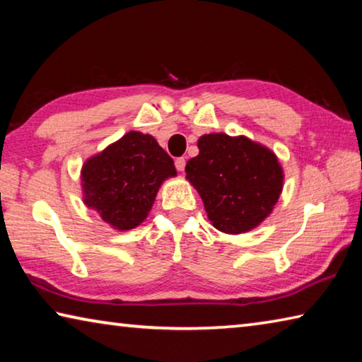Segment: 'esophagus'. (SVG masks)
<instances>
[{
  "mask_svg": "<svg viewBox=\"0 0 362 362\" xmlns=\"http://www.w3.org/2000/svg\"><path fill=\"white\" fill-rule=\"evenodd\" d=\"M185 164H187V161H185V158H177L175 159V168H177V170H182L185 169Z\"/></svg>",
  "mask_w": 362,
  "mask_h": 362,
  "instance_id": "obj_1",
  "label": "esophagus"
}]
</instances>
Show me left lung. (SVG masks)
<instances>
[{
  "mask_svg": "<svg viewBox=\"0 0 362 362\" xmlns=\"http://www.w3.org/2000/svg\"><path fill=\"white\" fill-rule=\"evenodd\" d=\"M199 155L185 166L207 217L217 230L240 235L260 225L283 189V168L276 155L247 137L206 134Z\"/></svg>",
  "mask_w": 362,
  "mask_h": 362,
  "instance_id": "left-lung-1",
  "label": "left lung"
}]
</instances>
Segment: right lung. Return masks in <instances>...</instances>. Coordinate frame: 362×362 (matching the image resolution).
Segmentation results:
<instances>
[{
  "label": "right lung",
  "instance_id": "add662e5",
  "mask_svg": "<svg viewBox=\"0 0 362 362\" xmlns=\"http://www.w3.org/2000/svg\"><path fill=\"white\" fill-rule=\"evenodd\" d=\"M175 175L173 158L156 140L131 131L84 163V204L116 230L136 228L148 216L161 183Z\"/></svg>",
  "mask_w": 362,
  "mask_h": 362
}]
</instances>
